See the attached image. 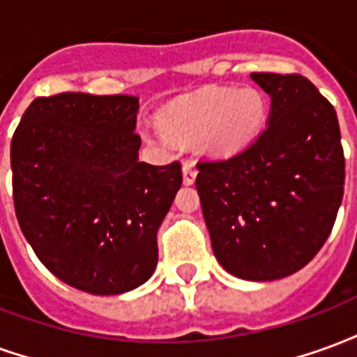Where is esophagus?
Instances as JSON below:
<instances>
[{"label":"esophagus","mask_w":357,"mask_h":357,"mask_svg":"<svg viewBox=\"0 0 357 357\" xmlns=\"http://www.w3.org/2000/svg\"><path fill=\"white\" fill-rule=\"evenodd\" d=\"M195 178H197V168L193 162H183V183L185 185H193Z\"/></svg>","instance_id":"34e87169"}]
</instances>
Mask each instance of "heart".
I'll use <instances>...</instances> for the list:
<instances>
[{"mask_svg": "<svg viewBox=\"0 0 357 357\" xmlns=\"http://www.w3.org/2000/svg\"><path fill=\"white\" fill-rule=\"evenodd\" d=\"M266 118V102L255 89H208L172 107L162 118L166 132L179 139L201 137L214 155H233L250 145Z\"/></svg>", "mask_w": 357, "mask_h": 357, "instance_id": "obj_1", "label": "heart"}]
</instances>
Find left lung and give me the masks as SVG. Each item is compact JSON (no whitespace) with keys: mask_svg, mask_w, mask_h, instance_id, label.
<instances>
[{"mask_svg":"<svg viewBox=\"0 0 357 357\" xmlns=\"http://www.w3.org/2000/svg\"><path fill=\"white\" fill-rule=\"evenodd\" d=\"M269 95L268 126L250 145L197 164L212 250L247 281L296 273L329 237L344 193L337 112L300 74L252 73Z\"/></svg>","mask_w":357,"mask_h":357,"instance_id":"obj_1","label":"left lung"}]
</instances>
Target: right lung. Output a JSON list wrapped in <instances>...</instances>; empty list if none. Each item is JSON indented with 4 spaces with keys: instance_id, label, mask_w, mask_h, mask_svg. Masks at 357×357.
Masks as SVG:
<instances>
[{
    "instance_id": "add662e5",
    "label": "right lung",
    "mask_w": 357,
    "mask_h": 357,
    "mask_svg": "<svg viewBox=\"0 0 357 357\" xmlns=\"http://www.w3.org/2000/svg\"><path fill=\"white\" fill-rule=\"evenodd\" d=\"M137 112L133 95L38 97L13 135L20 229L53 275L89 294L153 275L156 233L181 187L179 162L139 160Z\"/></svg>"
}]
</instances>
